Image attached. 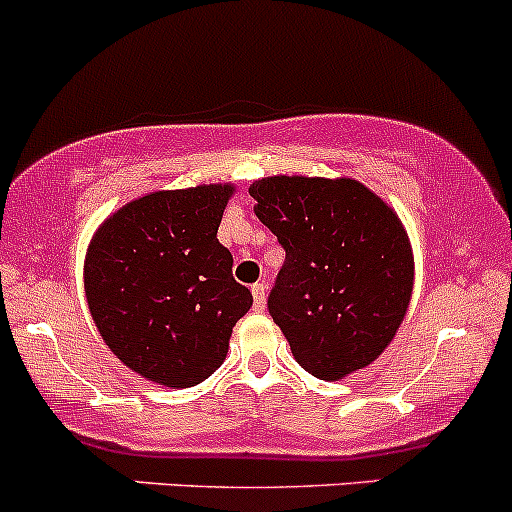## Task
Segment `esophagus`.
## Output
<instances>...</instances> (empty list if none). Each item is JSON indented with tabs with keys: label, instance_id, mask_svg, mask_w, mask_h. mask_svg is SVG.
Segmentation results:
<instances>
[{
	"label": "esophagus",
	"instance_id": "1",
	"mask_svg": "<svg viewBox=\"0 0 512 512\" xmlns=\"http://www.w3.org/2000/svg\"><path fill=\"white\" fill-rule=\"evenodd\" d=\"M251 293H254L256 310L266 308V286H263V283H254V286H251Z\"/></svg>",
	"mask_w": 512,
	"mask_h": 512
}]
</instances>
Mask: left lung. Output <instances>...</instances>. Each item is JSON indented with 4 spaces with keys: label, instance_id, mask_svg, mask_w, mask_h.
<instances>
[{
    "label": "left lung",
    "instance_id": "1",
    "mask_svg": "<svg viewBox=\"0 0 512 512\" xmlns=\"http://www.w3.org/2000/svg\"><path fill=\"white\" fill-rule=\"evenodd\" d=\"M249 194L286 249L268 313L295 362L318 379L372 365L414 288L412 244L397 212L350 177H263Z\"/></svg>",
    "mask_w": 512,
    "mask_h": 512
}]
</instances>
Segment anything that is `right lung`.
I'll return each instance as SVG.
<instances>
[{
  "label": "right lung",
  "mask_w": 512,
  "mask_h": 512,
  "mask_svg": "<svg viewBox=\"0 0 512 512\" xmlns=\"http://www.w3.org/2000/svg\"><path fill=\"white\" fill-rule=\"evenodd\" d=\"M234 184L162 189L110 214L83 263L91 318L115 357L172 389L217 372L254 295L217 231Z\"/></svg>",
  "instance_id": "right-lung-1"
}]
</instances>
